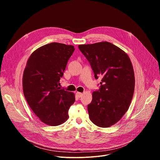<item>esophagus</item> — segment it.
<instances>
[{"instance_id":"obj_1","label":"esophagus","mask_w":160,"mask_h":160,"mask_svg":"<svg viewBox=\"0 0 160 160\" xmlns=\"http://www.w3.org/2000/svg\"><path fill=\"white\" fill-rule=\"evenodd\" d=\"M76 96H77L78 98H81V97H82V93L77 92L76 93Z\"/></svg>"}]
</instances>
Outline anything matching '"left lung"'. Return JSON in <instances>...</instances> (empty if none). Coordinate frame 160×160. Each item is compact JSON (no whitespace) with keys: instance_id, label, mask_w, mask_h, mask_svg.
<instances>
[{"instance_id":"left-lung-1","label":"left lung","mask_w":160,"mask_h":160,"mask_svg":"<svg viewBox=\"0 0 160 160\" xmlns=\"http://www.w3.org/2000/svg\"><path fill=\"white\" fill-rule=\"evenodd\" d=\"M78 48L95 78L102 77L101 88L92 92L87 106L89 118L99 127H109L123 117L131 103L135 88L132 64L125 51L108 42L79 45Z\"/></svg>"}]
</instances>
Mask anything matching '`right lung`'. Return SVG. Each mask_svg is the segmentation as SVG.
Returning <instances> with one entry per match:
<instances>
[{"label": "right lung", "instance_id": "obj_1", "mask_svg": "<svg viewBox=\"0 0 160 160\" xmlns=\"http://www.w3.org/2000/svg\"><path fill=\"white\" fill-rule=\"evenodd\" d=\"M75 51L72 45L52 42L33 51L22 75V90L29 106L42 122L58 126L68 118L75 94L58 87Z\"/></svg>", "mask_w": 160, "mask_h": 160}]
</instances>
